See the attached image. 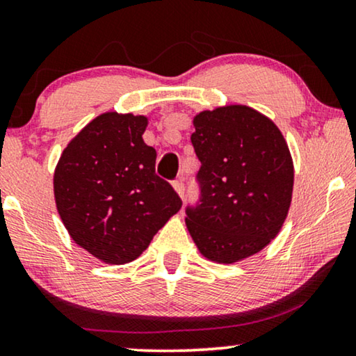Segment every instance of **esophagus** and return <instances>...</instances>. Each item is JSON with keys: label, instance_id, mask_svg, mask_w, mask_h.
Returning <instances> with one entry per match:
<instances>
[{"label": "esophagus", "instance_id": "34e87169", "mask_svg": "<svg viewBox=\"0 0 356 356\" xmlns=\"http://www.w3.org/2000/svg\"><path fill=\"white\" fill-rule=\"evenodd\" d=\"M174 190H176V192H177V195H179V197L184 200L185 187H184V180H182V179H179V180H176V182H174Z\"/></svg>", "mask_w": 356, "mask_h": 356}]
</instances>
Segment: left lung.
<instances>
[{"instance_id": "1", "label": "left lung", "mask_w": 356, "mask_h": 356, "mask_svg": "<svg viewBox=\"0 0 356 356\" xmlns=\"http://www.w3.org/2000/svg\"><path fill=\"white\" fill-rule=\"evenodd\" d=\"M202 200L185 224L209 261L234 264L271 243L287 219L293 161L282 132L245 104L193 116Z\"/></svg>"}]
</instances>
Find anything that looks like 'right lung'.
<instances>
[{
    "label": "right lung",
    "mask_w": 356,
    "mask_h": 356,
    "mask_svg": "<svg viewBox=\"0 0 356 356\" xmlns=\"http://www.w3.org/2000/svg\"><path fill=\"white\" fill-rule=\"evenodd\" d=\"M148 118L108 111L61 153L53 176L59 218L79 247L106 264L148 248L182 202L154 172L156 149L143 142Z\"/></svg>",
    "instance_id": "add662e5"
}]
</instances>
